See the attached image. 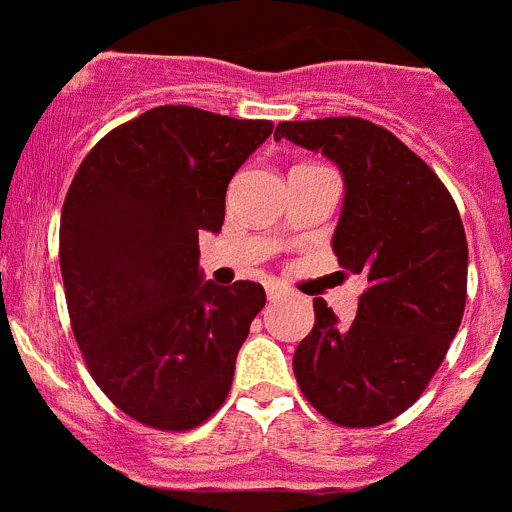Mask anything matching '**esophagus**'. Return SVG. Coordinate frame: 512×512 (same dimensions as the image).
<instances>
[{
	"label": "esophagus",
	"mask_w": 512,
	"mask_h": 512,
	"mask_svg": "<svg viewBox=\"0 0 512 512\" xmlns=\"http://www.w3.org/2000/svg\"><path fill=\"white\" fill-rule=\"evenodd\" d=\"M266 297H269V302L284 300V297H287V289L277 287V284H269V287H266Z\"/></svg>",
	"instance_id": "obj_1"
}]
</instances>
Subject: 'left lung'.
Returning a JSON list of instances; mask_svg holds the SVG:
<instances>
[{"label": "left lung", "mask_w": 512, "mask_h": 512, "mask_svg": "<svg viewBox=\"0 0 512 512\" xmlns=\"http://www.w3.org/2000/svg\"><path fill=\"white\" fill-rule=\"evenodd\" d=\"M274 138L320 151L346 182L333 251L364 274L354 323L323 300L292 369L312 408L343 428H374L413 405L454 341L467 305V235L436 171L361 117L279 122Z\"/></svg>", "instance_id": "left-lung-1"}]
</instances>
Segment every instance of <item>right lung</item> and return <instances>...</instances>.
I'll use <instances>...</instances> for the list:
<instances>
[{"label":"right lung","instance_id":"obj_1","mask_svg":"<svg viewBox=\"0 0 512 512\" xmlns=\"http://www.w3.org/2000/svg\"><path fill=\"white\" fill-rule=\"evenodd\" d=\"M271 130L153 107L104 135L66 194L58 259L71 330L99 390L153 431H192L220 410L266 305L259 282H202L200 233L223 228L230 179Z\"/></svg>","mask_w":512,"mask_h":512}]
</instances>
